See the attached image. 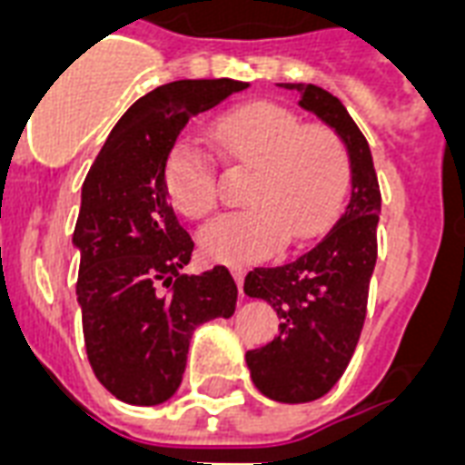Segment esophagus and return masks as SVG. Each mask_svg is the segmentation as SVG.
Here are the masks:
<instances>
[{
    "label": "esophagus",
    "mask_w": 465,
    "mask_h": 465,
    "mask_svg": "<svg viewBox=\"0 0 465 465\" xmlns=\"http://www.w3.org/2000/svg\"><path fill=\"white\" fill-rule=\"evenodd\" d=\"M232 275H233V280H236V287H239V292H241V287H243V277H246V268H241V265H233Z\"/></svg>",
    "instance_id": "obj_1"
}]
</instances>
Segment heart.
<instances>
[{
  "instance_id": "heart-1",
  "label": "heart",
  "mask_w": 465,
  "mask_h": 465,
  "mask_svg": "<svg viewBox=\"0 0 465 465\" xmlns=\"http://www.w3.org/2000/svg\"><path fill=\"white\" fill-rule=\"evenodd\" d=\"M217 137L236 163L253 168L243 212L212 219L197 232L200 253L222 265L275 255L287 243H306L335 222L350 185V159L338 134L306 127L277 104H251L219 120ZM168 200L185 217L214 207L217 181L203 140L193 133L173 142L163 163Z\"/></svg>"
}]
</instances>
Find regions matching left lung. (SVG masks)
I'll use <instances>...</instances> for the list:
<instances>
[{"instance_id": "1", "label": "left lung", "mask_w": 465, "mask_h": 465, "mask_svg": "<svg viewBox=\"0 0 465 465\" xmlns=\"http://www.w3.org/2000/svg\"><path fill=\"white\" fill-rule=\"evenodd\" d=\"M299 105L335 130L350 159V200L316 246L275 268H255L243 292L277 311L280 335L248 350L255 389L277 403H309L338 383L352 360L367 313L376 265V224L381 193L371 152L338 98L313 84H284Z\"/></svg>"}]
</instances>
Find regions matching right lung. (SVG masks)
<instances>
[{"mask_svg":"<svg viewBox=\"0 0 465 465\" xmlns=\"http://www.w3.org/2000/svg\"><path fill=\"white\" fill-rule=\"evenodd\" d=\"M243 89L248 82L236 79H183L149 91L86 173L72 236L76 304L91 369L123 403L168 401L197 325L236 309L239 290L224 265L181 275L195 243L168 204L163 163L190 118Z\"/></svg>","mask_w":465,"mask_h":465,"instance_id":"1","label":"right lung"}]
</instances>
